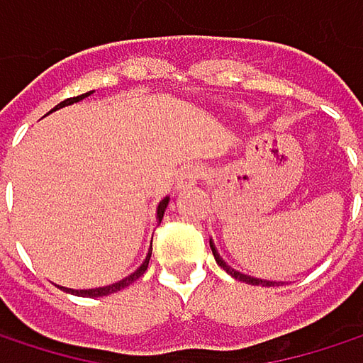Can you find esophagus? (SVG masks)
Segmentation results:
<instances>
[{
    "label": "esophagus",
    "instance_id": "1",
    "mask_svg": "<svg viewBox=\"0 0 363 363\" xmlns=\"http://www.w3.org/2000/svg\"><path fill=\"white\" fill-rule=\"evenodd\" d=\"M196 183H198V169L196 167H187L183 174H180V178H178V189H187V187H191Z\"/></svg>",
    "mask_w": 363,
    "mask_h": 363
}]
</instances>
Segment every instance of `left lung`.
<instances>
[{
    "label": "left lung",
    "instance_id": "8db88e82",
    "mask_svg": "<svg viewBox=\"0 0 363 363\" xmlns=\"http://www.w3.org/2000/svg\"><path fill=\"white\" fill-rule=\"evenodd\" d=\"M211 250H213V256H215L217 264H219V267H223V271H225V273H230L232 277H237V279H241V281H245V284H254V286H258V284H262V286H271V284H277V281H269V279H258V277H252V275H243V273L235 271L232 267H228V264L221 260V256L217 254V250H215L213 241H211Z\"/></svg>",
    "mask_w": 363,
    "mask_h": 363
}]
</instances>
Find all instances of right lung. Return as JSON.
<instances>
[{
  "mask_svg": "<svg viewBox=\"0 0 363 363\" xmlns=\"http://www.w3.org/2000/svg\"><path fill=\"white\" fill-rule=\"evenodd\" d=\"M92 92H86V94H82V96H72V99H66V101H62L60 105H55L51 111H55V109H60V107H66V105H72V103H79V101H84L86 96H90ZM167 204H169V198H163L161 202H159V206H157V219H159V223H161V219H163V213H165V208H167ZM150 254H152V243H150V252H148V256H146V260L128 275V277H124V279H120V281H116V284H109V286H101V289H88V291H72V289H64V286H60V289H64L66 293H70V295H77V297H105V295H111V293H118L120 289H126L128 284H133L138 277H142L144 275V271L148 269V260H150Z\"/></svg>",
  "mask_w": 363,
  "mask_h": 363,
  "instance_id": "right-lung-1",
  "label": "right lung"
}]
</instances>
